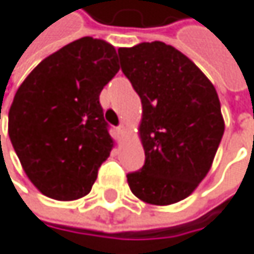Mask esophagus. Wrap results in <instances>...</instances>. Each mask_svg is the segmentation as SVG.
<instances>
[{
	"instance_id": "esophagus-1",
	"label": "esophagus",
	"mask_w": 254,
	"mask_h": 254,
	"mask_svg": "<svg viewBox=\"0 0 254 254\" xmlns=\"http://www.w3.org/2000/svg\"><path fill=\"white\" fill-rule=\"evenodd\" d=\"M117 130H118V134H121V136H124V134H126V127H124V126H120Z\"/></svg>"
}]
</instances>
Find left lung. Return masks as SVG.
I'll list each match as a JSON object with an SVG mask.
<instances>
[{
	"instance_id": "1",
	"label": "left lung",
	"mask_w": 254,
	"mask_h": 254,
	"mask_svg": "<svg viewBox=\"0 0 254 254\" xmlns=\"http://www.w3.org/2000/svg\"><path fill=\"white\" fill-rule=\"evenodd\" d=\"M121 69L142 103L144 167L127 174L131 192L154 206L191 195L209 173L224 133L218 94L183 53L163 42L118 50Z\"/></svg>"
}]
</instances>
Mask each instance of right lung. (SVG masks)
I'll use <instances>...</instances> for the list:
<instances>
[{"label": "right lung", "mask_w": 254, "mask_h": 254, "mask_svg": "<svg viewBox=\"0 0 254 254\" xmlns=\"http://www.w3.org/2000/svg\"><path fill=\"white\" fill-rule=\"evenodd\" d=\"M118 71L113 45L81 37L44 59L16 91L8 136L44 195L71 201L91 192L113 147L100 94Z\"/></svg>", "instance_id": "add662e5"}]
</instances>
